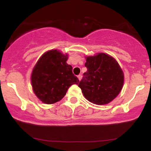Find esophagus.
<instances>
[{
	"instance_id": "obj_1",
	"label": "esophagus",
	"mask_w": 151,
	"mask_h": 151,
	"mask_svg": "<svg viewBox=\"0 0 151 151\" xmlns=\"http://www.w3.org/2000/svg\"><path fill=\"white\" fill-rule=\"evenodd\" d=\"M77 77H78V79H79V80L80 81L81 79H82V75H81V74H79V75L77 76Z\"/></svg>"
}]
</instances>
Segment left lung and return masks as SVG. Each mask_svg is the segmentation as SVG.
Returning a JSON list of instances; mask_svg holds the SVG:
<instances>
[{
  "label": "left lung",
  "mask_w": 151,
  "mask_h": 151,
  "mask_svg": "<svg viewBox=\"0 0 151 151\" xmlns=\"http://www.w3.org/2000/svg\"><path fill=\"white\" fill-rule=\"evenodd\" d=\"M87 71L79 81L83 95L88 101L104 105L115 99L124 85V72L116 60L105 53L86 58Z\"/></svg>",
  "instance_id": "left-lung-1"
}]
</instances>
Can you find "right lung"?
I'll return each instance as SVG.
<instances>
[{
	"label": "right lung",
	"instance_id": "right-lung-1",
	"mask_svg": "<svg viewBox=\"0 0 151 151\" xmlns=\"http://www.w3.org/2000/svg\"><path fill=\"white\" fill-rule=\"evenodd\" d=\"M67 59V55L52 50L43 54L35 66L31 74L32 89L43 103L52 104L60 101L70 86L79 83Z\"/></svg>",
	"mask_w": 151,
	"mask_h": 151
}]
</instances>
